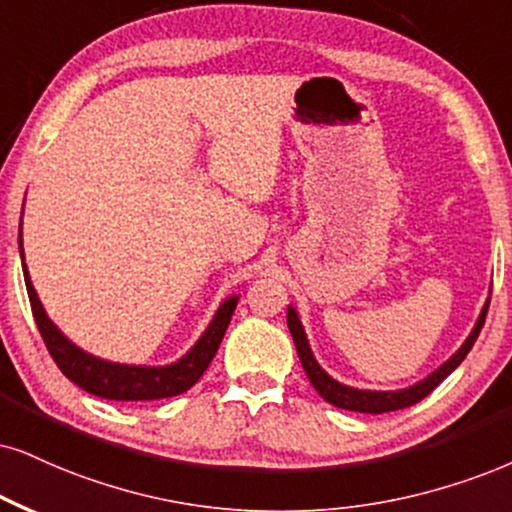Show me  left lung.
<instances>
[{
  "instance_id": "left-lung-1",
  "label": "left lung",
  "mask_w": 512,
  "mask_h": 512,
  "mask_svg": "<svg viewBox=\"0 0 512 512\" xmlns=\"http://www.w3.org/2000/svg\"><path fill=\"white\" fill-rule=\"evenodd\" d=\"M487 311H489V299L484 301V306H482V311H479V318H477L475 327H472V332L465 337V342L460 344V349L453 353L449 361L441 363L437 370L430 372V375L425 377V380L410 384V387H406V389H391V391L356 389V387H349V384L337 382L332 375H327V372L323 370V365L315 361L311 344H308L306 330H304V325H301V318H299V313H296L294 306L287 308V327H289V332H292L296 353H299V361H301V365H304L308 380H311L313 389L318 391V394L323 396L327 403H332V406L344 408V410H356V413L380 415V413H389V410H401V408L413 406V403L425 399V396L430 394L434 387H439V384L444 382L460 363H463V358L470 353L472 344L477 342L479 332H482L484 318H487Z\"/></svg>"
}]
</instances>
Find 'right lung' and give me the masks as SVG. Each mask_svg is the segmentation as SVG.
Masks as SVG:
<instances>
[{"label":"right lung","instance_id":"1","mask_svg":"<svg viewBox=\"0 0 512 512\" xmlns=\"http://www.w3.org/2000/svg\"><path fill=\"white\" fill-rule=\"evenodd\" d=\"M18 251H21L25 289H28L30 306H33L37 330H40L44 344H47L49 353H52L54 363L59 365V370L68 377V380L78 384L80 389L99 396V399L156 401L168 399V396H178L189 387H194V384L199 382V377L206 372L208 363L216 356L218 346L223 342V334L227 330V325H230V318L232 313H235L239 301L237 294L227 296L223 304L218 306V311L213 315L211 323H208L204 334L197 339V344L175 363L132 365L104 361V358L92 356V353L75 346L71 339L54 325V320L49 318L47 311H44L40 296H37L33 282H30L28 268H25L21 230H18Z\"/></svg>","mask_w":512,"mask_h":512}]
</instances>
